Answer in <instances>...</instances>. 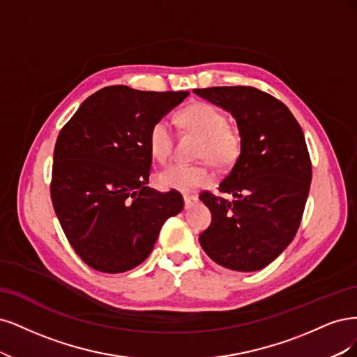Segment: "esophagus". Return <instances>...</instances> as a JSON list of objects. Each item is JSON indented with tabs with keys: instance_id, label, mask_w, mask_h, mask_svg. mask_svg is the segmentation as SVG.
I'll return each mask as SVG.
<instances>
[{
	"instance_id": "obj_1",
	"label": "esophagus",
	"mask_w": 357,
	"mask_h": 357,
	"mask_svg": "<svg viewBox=\"0 0 357 357\" xmlns=\"http://www.w3.org/2000/svg\"><path fill=\"white\" fill-rule=\"evenodd\" d=\"M197 197L195 195H190V194H183V204H185V209L192 208V206L197 203Z\"/></svg>"
}]
</instances>
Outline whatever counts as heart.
<instances>
[{
    "label": "heart",
    "instance_id": "obj_1",
    "mask_svg": "<svg viewBox=\"0 0 357 357\" xmlns=\"http://www.w3.org/2000/svg\"><path fill=\"white\" fill-rule=\"evenodd\" d=\"M181 128L199 136L197 155L208 158L211 163L220 167L229 166L236 162L241 148V135L236 126L227 123L221 109L206 102H195L178 114ZM149 151L157 162L163 163L170 157L174 149V136L169 124L158 120L149 130ZM212 182L211 170L203 165L176 163L160 172L158 183L163 188L188 192L203 188Z\"/></svg>",
    "mask_w": 357,
    "mask_h": 357
}]
</instances>
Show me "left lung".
Here are the masks:
<instances>
[{
	"mask_svg": "<svg viewBox=\"0 0 357 357\" xmlns=\"http://www.w3.org/2000/svg\"><path fill=\"white\" fill-rule=\"evenodd\" d=\"M195 95L231 112L241 148L220 191L200 200L212 222L200 234L203 250L234 271L267 267L294 240L312 182V162L301 126L283 102L250 86L194 89Z\"/></svg>",
	"mask_w": 357,
	"mask_h": 357,
	"instance_id": "obj_1",
	"label": "left lung"
}]
</instances>
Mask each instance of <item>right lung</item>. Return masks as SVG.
<instances>
[{
	"mask_svg": "<svg viewBox=\"0 0 357 357\" xmlns=\"http://www.w3.org/2000/svg\"><path fill=\"white\" fill-rule=\"evenodd\" d=\"M188 91L108 86L89 96L54 145L50 194L63 233L89 267L117 274L151 254L167 218L183 208L178 191L146 187L149 130Z\"/></svg>",
	"mask_w": 357,
	"mask_h": 357,
	"instance_id": "add662e5",
	"label": "right lung"
}]
</instances>
